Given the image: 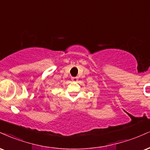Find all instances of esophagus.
Segmentation results:
<instances>
[{
  "label": "esophagus",
  "mask_w": 150,
  "mask_h": 150,
  "mask_svg": "<svg viewBox=\"0 0 150 150\" xmlns=\"http://www.w3.org/2000/svg\"><path fill=\"white\" fill-rule=\"evenodd\" d=\"M71 80H72V81H73V82H77V81L78 80V77H73L71 78Z\"/></svg>",
  "instance_id": "34e87169"
}]
</instances>
